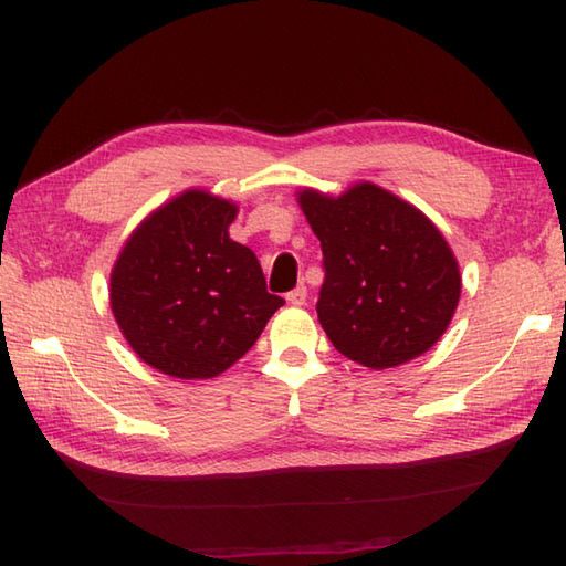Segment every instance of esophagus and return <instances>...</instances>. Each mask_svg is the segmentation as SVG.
I'll return each mask as SVG.
<instances>
[{
  "label": "esophagus",
  "instance_id": "esophagus-1",
  "mask_svg": "<svg viewBox=\"0 0 566 566\" xmlns=\"http://www.w3.org/2000/svg\"><path fill=\"white\" fill-rule=\"evenodd\" d=\"M306 296H308L306 286H296V290H292L290 294H286V302L294 304V306H304L306 304Z\"/></svg>",
  "mask_w": 566,
  "mask_h": 566
}]
</instances>
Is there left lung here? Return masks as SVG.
Returning a JSON list of instances; mask_svg holds the SVG:
<instances>
[{
	"mask_svg": "<svg viewBox=\"0 0 566 566\" xmlns=\"http://www.w3.org/2000/svg\"><path fill=\"white\" fill-rule=\"evenodd\" d=\"M323 250L318 321L340 355L389 369L428 353L462 292L460 264L423 211L371 182L298 191Z\"/></svg>",
	"mask_w": 566,
	"mask_h": 566,
	"instance_id": "left-lung-1",
	"label": "left lung"
}]
</instances>
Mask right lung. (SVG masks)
Listing matches in <instances>:
<instances>
[{
	"instance_id": "1",
	"label": "right lung",
	"mask_w": 566,
	"mask_h": 566,
	"mask_svg": "<svg viewBox=\"0 0 566 566\" xmlns=\"http://www.w3.org/2000/svg\"><path fill=\"white\" fill-rule=\"evenodd\" d=\"M235 203L189 189L143 221L112 270V311L143 363L211 379L243 357L280 306L255 252L228 226Z\"/></svg>"
}]
</instances>
